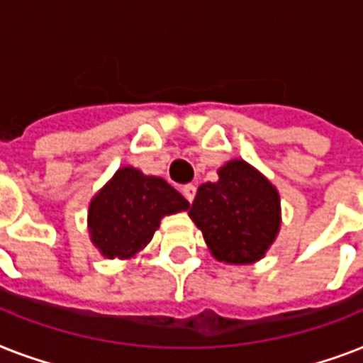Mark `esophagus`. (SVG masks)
I'll return each instance as SVG.
<instances>
[{
	"mask_svg": "<svg viewBox=\"0 0 363 363\" xmlns=\"http://www.w3.org/2000/svg\"><path fill=\"white\" fill-rule=\"evenodd\" d=\"M182 196L192 203L194 198H196V186L194 184H186V186H182Z\"/></svg>",
	"mask_w": 363,
	"mask_h": 363,
	"instance_id": "34e87169",
	"label": "esophagus"
}]
</instances>
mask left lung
Instances as JSON below:
<instances>
[{
	"instance_id": "left-lung-1",
	"label": "left lung",
	"mask_w": 363,
	"mask_h": 363,
	"mask_svg": "<svg viewBox=\"0 0 363 363\" xmlns=\"http://www.w3.org/2000/svg\"><path fill=\"white\" fill-rule=\"evenodd\" d=\"M213 258L248 265L265 256L281 230V196L273 182L245 160H230L218 181L198 188L188 211Z\"/></svg>"
}]
</instances>
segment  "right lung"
<instances>
[{
	"label": "right lung",
	"instance_id": "1",
	"mask_svg": "<svg viewBox=\"0 0 363 363\" xmlns=\"http://www.w3.org/2000/svg\"><path fill=\"white\" fill-rule=\"evenodd\" d=\"M190 203L162 177L124 165L88 205L90 241L107 259H131L147 248L164 216Z\"/></svg>",
	"mask_w": 363,
	"mask_h": 363
}]
</instances>
